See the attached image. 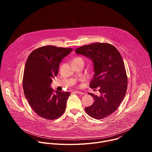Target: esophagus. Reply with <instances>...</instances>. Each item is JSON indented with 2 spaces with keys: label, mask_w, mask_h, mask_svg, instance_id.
Masks as SVG:
<instances>
[{
  "label": "esophagus",
  "mask_w": 152,
  "mask_h": 152,
  "mask_svg": "<svg viewBox=\"0 0 152 152\" xmlns=\"http://www.w3.org/2000/svg\"><path fill=\"white\" fill-rule=\"evenodd\" d=\"M76 93H77V94H84V93H83V92H82V91H75Z\"/></svg>",
  "instance_id": "obj_1"
}]
</instances>
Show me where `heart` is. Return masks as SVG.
Masks as SVG:
<instances>
[{"label":"heart","instance_id":"b5f03b06","mask_svg":"<svg viewBox=\"0 0 152 152\" xmlns=\"http://www.w3.org/2000/svg\"><path fill=\"white\" fill-rule=\"evenodd\" d=\"M75 59H82L80 58H75V59H74L73 60H75Z\"/></svg>","mask_w":152,"mask_h":152}]
</instances>
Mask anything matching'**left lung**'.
<instances>
[{"label":"left lung","instance_id":"8db88e82","mask_svg":"<svg viewBox=\"0 0 152 152\" xmlns=\"http://www.w3.org/2000/svg\"><path fill=\"white\" fill-rule=\"evenodd\" d=\"M75 52L91 60L94 75L90 86L100 88L99 96L88 93L94 101L85 108L86 113L97 120L110 115L124 99L127 87L126 72L120 52L113 45L101 42L80 47Z\"/></svg>","mask_w":152,"mask_h":152}]
</instances>
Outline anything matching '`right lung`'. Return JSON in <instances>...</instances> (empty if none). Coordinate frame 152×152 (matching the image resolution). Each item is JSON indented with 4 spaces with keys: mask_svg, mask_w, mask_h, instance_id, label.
<instances>
[{
    "mask_svg": "<svg viewBox=\"0 0 152 152\" xmlns=\"http://www.w3.org/2000/svg\"><path fill=\"white\" fill-rule=\"evenodd\" d=\"M72 50L47 46L35 49L28 56L23 78L24 94L32 109L42 118L55 120L66 110L70 93H54L50 86L52 79L58 75L62 59Z\"/></svg>",
    "mask_w": 152,
    "mask_h": 152,
    "instance_id": "right-lung-1",
    "label": "right lung"
}]
</instances>
